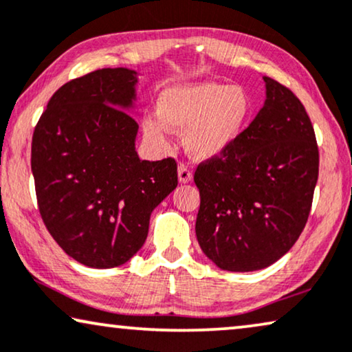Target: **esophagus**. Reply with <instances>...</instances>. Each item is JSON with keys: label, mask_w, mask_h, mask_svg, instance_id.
I'll list each match as a JSON object with an SVG mask.
<instances>
[{"label": "esophagus", "mask_w": 352, "mask_h": 352, "mask_svg": "<svg viewBox=\"0 0 352 352\" xmlns=\"http://www.w3.org/2000/svg\"><path fill=\"white\" fill-rule=\"evenodd\" d=\"M192 180V172L190 170V167L185 164L178 166V182L180 183H190Z\"/></svg>", "instance_id": "esophagus-1"}]
</instances>
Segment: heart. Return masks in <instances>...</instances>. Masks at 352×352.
I'll use <instances>...</instances> for the list:
<instances>
[{
	"label": "heart",
	"mask_w": 352,
	"mask_h": 352,
	"mask_svg": "<svg viewBox=\"0 0 352 352\" xmlns=\"http://www.w3.org/2000/svg\"><path fill=\"white\" fill-rule=\"evenodd\" d=\"M157 116L142 122L143 137L153 148L169 146V131L183 132V145L196 161L225 156L249 126L254 111L249 92L241 86L214 81L180 82L162 89Z\"/></svg>",
	"instance_id": "obj_1"
}]
</instances>
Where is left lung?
I'll use <instances>...</instances> for the list:
<instances>
[{
  "label": "left lung",
  "mask_w": 352,
  "mask_h": 352,
  "mask_svg": "<svg viewBox=\"0 0 352 352\" xmlns=\"http://www.w3.org/2000/svg\"><path fill=\"white\" fill-rule=\"evenodd\" d=\"M266 98L225 156L201 164L196 237L220 270L258 271L284 256L308 220L319 175L314 129L301 102L263 76Z\"/></svg>",
  "instance_id": "left-lung-1"
}]
</instances>
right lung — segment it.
Instances as JSON below:
<instances>
[{
    "label": "right lung",
    "instance_id": "add662e5",
    "mask_svg": "<svg viewBox=\"0 0 352 352\" xmlns=\"http://www.w3.org/2000/svg\"><path fill=\"white\" fill-rule=\"evenodd\" d=\"M140 73L102 68L63 84L39 118L32 172L44 225L89 268L124 265L145 244L153 210L177 186L172 157L135 150Z\"/></svg>",
    "mask_w": 352,
    "mask_h": 352
}]
</instances>
